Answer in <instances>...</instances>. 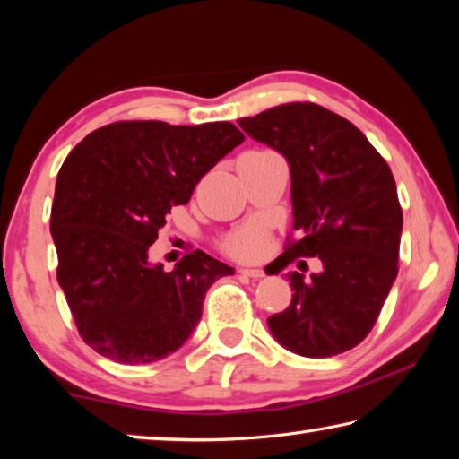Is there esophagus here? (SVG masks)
Here are the masks:
<instances>
[{
  "label": "esophagus",
  "instance_id": "esophagus-1",
  "mask_svg": "<svg viewBox=\"0 0 459 459\" xmlns=\"http://www.w3.org/2000/svg\"><path fill=\"white\" fill-rule=\"evenodd\" d=\"M238 273L245 275V277H253V279L265 277V271H263V269H251V267H238Z\"/></svg>",
  "mask_w": 459,
  "mask_h": 459
}]
</instances>
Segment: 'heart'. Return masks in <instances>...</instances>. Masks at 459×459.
<instances>
[{"mask_svg":"<svg viewBox=\"0 0 459 459\" xmlns=\"http://www.w3.org/2000/svg\"><path fill=\"white\" fill-rule=\"evenodd\" d=\"M265 227L259 221H248L221 238V248L237 261H255L265 253Z\"/></svg>","mask_w":459,"mask_h":459,"instance_id":"obj_1","label":"heart"}]
</instances>
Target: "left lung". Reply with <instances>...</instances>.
<instances>
[{"label": "left lung", "instance_id": "obj_1", "mask_svg": "<svg viewBox=\"0 0 459 459\" xmlns=\"http://www.w3.org/2000/svg\"><path fill=\"white\" fill-rule=\"evenodd\" d=\"M291 169L293 230L283 265L317 257L322 273H290L291 304L267 320L291 352L328 359L375 328L399 273L403 211L391 168L362 131L316 103H285L238 119ZM304 263V261H299Z\"/></svg>", "mask_w": 459, "mask_h": 459}]
</instances>
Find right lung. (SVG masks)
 Here are the masks:
<instances>
[{
  "instance_id": "1",
  "label": "right lung",
  "mask_w": 459,
  "mask_h": 459,
  "mask_svg": "<svg viewBox=\"0 0 459 459\" xmlns=\"http://www.w3.org/2000/svg\"><path fill=\"white\" fill-rule=\"evenodd\" d=\"M243 142L229 121H115L68 153L50 232L56 279L92 351L113 362L147 364L188 340L208 287L232 269L196 248L164 271L150 265L147 251L169 211L186 204L202 176Z\"/></svg>"
}]
</instances>
